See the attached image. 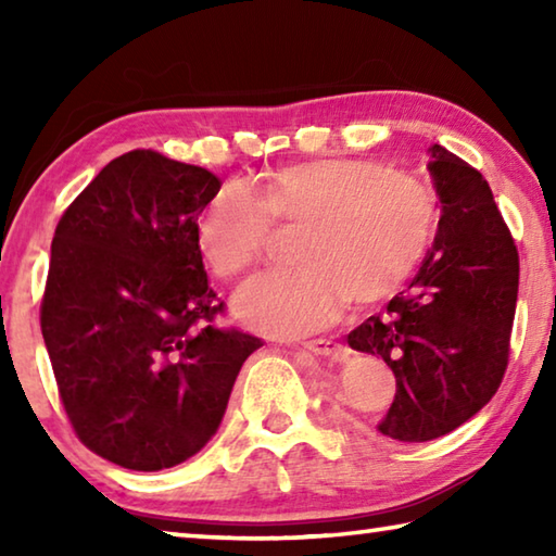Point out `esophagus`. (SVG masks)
Listing matches in <instances>:
<instances>
[{
	"instance_id": "esophagus-1",
	"label": "esophagus",
	"mask_w": 556,
	"mask_h": 556,
	"mask_svg": "<svg viewBox=\"0 0 556 556\" xmlns=\"http://www.w3.org/2000/svg\"><path fill=\"white\" fill-rule=\"evenodd\" d=\"M304 348L314 355H338L343 351L341 343L326 341V338H318V341H308V343H304Z\"/></svg>"
}]
</instances>
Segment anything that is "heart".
<instances>
[{"mask_svg": "<svg viewBox=\"0 0 556 556\" xmlns=\"http://www.w3.org/2000/svg\"><path fill=\"white\" fill-rule=\"evenodd\" d=\"M437 223L419 178L357 159H316L271 172L255 199L225 186L195 220V244L218 277H238L275 228H296L291 260L248 281L232 312L252 331L304 336L333 321L343 296L372 306L397 291L425 255Z\"/></svg>", "mask_w": 556, "mask_h": 556, "instance_id": "heart-1", "label": "heart"}]
</instances>
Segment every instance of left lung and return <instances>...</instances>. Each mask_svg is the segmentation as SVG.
I'll return each mask as SVG.
<instances>
[{
    "label": "left lung",
    "instance_id": "1",
    "mask_svg": "<svg viewBox=\"0 0 556 556\" xmlns=\"http://www.w3.org/2000/svg\"><path fill=\"white\" fill-rule=\"evenodd\" d=\"M441 218L407 291L348 333L353 351L382 357L397 378L384 437L419 444L481 412L501 384L520 262L481 172L441 144L427 149Z\"/></svg>",
    "mask_w": 556,
    "mask_h": 556
}]
</instances>
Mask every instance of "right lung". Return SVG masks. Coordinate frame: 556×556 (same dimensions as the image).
Instances as JSON below:
<instances>
[{
  "instance_id": "add662e5",
  "label": "right lung",
  "mask_w": 556,
  "mask_h": 556,
  "mask_svg": "<svg viewBox=\"0 0 556 556\" xmlns=\"http://www.w3.org/2000/svg\"><path fill=\"white\" fill-rule=\"evenodd\" d=\"M220 191L208 168L137 149L102 168L51 242L41 333L75 434L129 470L208 444L260 338L211 326L195 220Z\"/></svg>"
}]
</instances>
